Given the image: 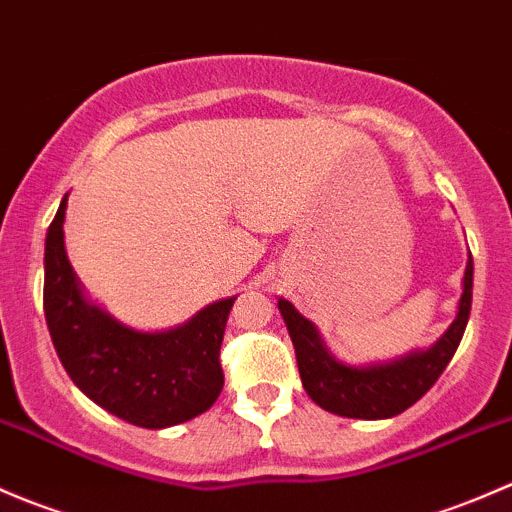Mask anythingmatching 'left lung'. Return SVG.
<instances>
[{"instance_id": "8db88e82", "label": "left lung", "mask_w": 512, "mask_h": 512, "mask_svg": "<svg viewBox=\"0 0 512 512\" xmlns=\"http://www.w3.org/2000/svg\"><path fill=\"white\" fill-rule=\"evenodd\" d=\"M471 298L473 258L468 254L456 320L441 335V340L426 352H412L402 360L372 367L340 365L335 357L328 355L313 323L305 320L286 298H278V310L293 340L300 382L318 407L347 419H389L419 402L446 370L466 330Z\"/></svg>"}]
</instances>
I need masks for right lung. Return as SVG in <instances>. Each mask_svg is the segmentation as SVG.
I'll return each mask as SVG.
<instances>
[{
	"instance_id": "obj_1",
	"label": "right lung",
	"mask_w": 512,
	"mask_h": 512,
	"mask_svg": "<svg viewBox=\"0 0 512 512\" xmlns=\"http://www.w3.org/2000/svg\"><path fill=\"white\" fill-rule=\"evenodd\" d=\"M66 197L46 234L44 313L63 370L86 397L142 429L207 412L224 387L219 362L236 298L199 310L167 333H138L83 298L63 249Z\"/></svg>"
}]
</instances>
